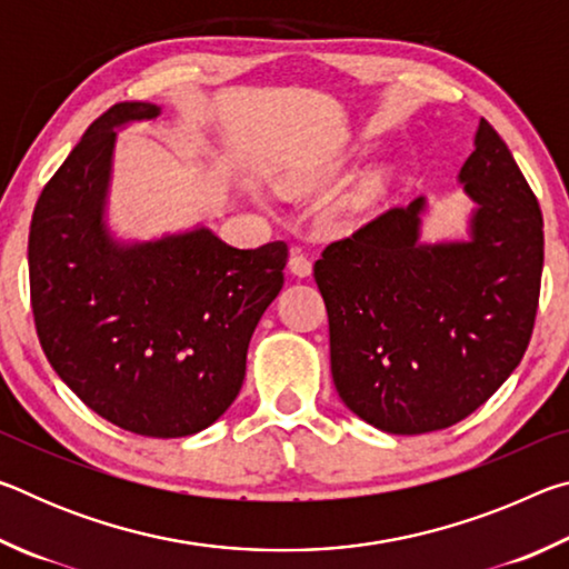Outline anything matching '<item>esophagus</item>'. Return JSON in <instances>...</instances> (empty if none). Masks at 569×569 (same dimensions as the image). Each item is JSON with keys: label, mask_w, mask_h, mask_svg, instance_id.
I'll list each match as a JSON object with an SVG mask.
<instances>
[{"label": "esophagus", "mask_w": 569, "mask_h": 569, "mask_svg": "<svg viewBox=\"0 0 569 569\" xmlns=\"http://www.w3.org/2000/svg\"><path fill=\"white\" fill-rule=\"evenodd\" d=\"M288 268H291L293 276L308 278V276H311V271H313V263H311V258L303 253V250L293 248L291 250V261H288Z\"/></svg>", "instance_id": "34e87169"}]
</instances>
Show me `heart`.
I'll use <instances>...</instances> for the list:
<instances>
[{
  "mask_svg": "<svg viewBox=\"0 0 569 569\" xmlns=\"http://www.w3.org/2000/svg\"><path fill=\"white\" fill-rule=\"evenodd\" d=\"M298 186H301V182H298V180H286V188L288 190H298Z\"/></svg>",
  "mask_w": 569,
  "mask_h": 569,
  "instance_id": "obj_1",
  "label": "heart"
}]
</instances>
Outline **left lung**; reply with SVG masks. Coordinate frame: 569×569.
<instances>
[{
  "label": "left lung",
  "instance_id": "obj_1",
  "mask_svg": "<svg viewBox=\"0 0 569 569\" xmlns=\"http://www.w3.org/2000/svg\"><path fill=\"white\" fill-rule=\"evenodd\" d=\"M459 182L477 206L469 240L421 243L427 200L417 198L326 246L313 266L336 391L389 435L469 417L517 369L535 329L542 210L485 118Z\"/></svg>",
  "mask_w": 569,
  "mask_h": 569
}]
</instances>
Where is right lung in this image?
<instances>
[{"label":"right lung","mask_w":569,"mask_h":569,"mask_svg":"<svg viewBox=\"0 0 569 569\" xmlns=\"http://www.w3.org/2000/svg\"><path fill=\"white\" fill-rule=\"evenodd\" d=\"M158 114L150 102L112 104L47 182L30 226V293L57 377L114 427L172 439L236 401L288 246L240 250L208 228L142 243L110 236L114 128Z\"/></svg>","instance_id":"obj_1"}]
</instances>
